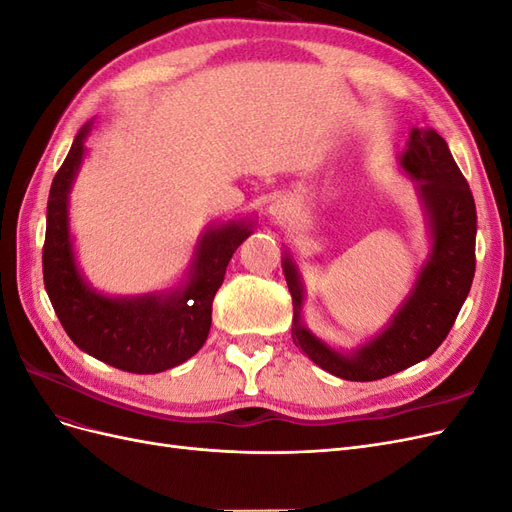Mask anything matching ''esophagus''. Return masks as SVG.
Instances as JSON below:
<instances>
[{
	"label": "esophagus",
	"mask_w": 512,
	"mask_h": 512,
	"mask_svg": "<svg viewBox=\"0 0 512 512\" xmlns=\"http://www.w3.org/2000/svg\"><path fill=\"white\" fill-rule=\"evenodd\" d=\"M290 203L286 198H277L275 203H271L269 205V215L271 218L275 220V222H282V220H286L288 218V213H290Z\"/></svg>",
	"instance_id": "34e87169"
}]
</instances>
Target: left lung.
<instances>
[{
  "label": "left lung",
  "mask_w": 512,
  "mask_h": 512,
  "mask_svg": "<svg viewBox=\"0 0 512 512\" xmlns=\"http://www.w3.org/2000/svg\"><path fill=\"white\" fill-rule=\"evenodd\" d=\"M399 168L412 179L429 230V254L408 297L386 327L356 346L335 350L303 324L305 286L292 254L286 250L282 269L292 294V342L329 374L371 382L425 361L438 350L474 280L476 207L466 177L461 175L444 138L433 128H412Z\"/></svg>",
  "instance_id": "8db88e82"
}]
</instances>
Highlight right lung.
<instances>
[{
    "label": "right lung",
    "mask_w": 512,
    "mask_h": 512,
    "mask_svg": "<svg viewBox=\"0 0 512 512\" xmlns=\"http://www.w3.org/2000/svg\"><path fill=\"white\" fill-rule=\"evenodd\" d=\"M91 126L94 121H87L76 134L51 185L42 250L44 288L61 327L83 352L130 374H160L192 359L207 342L215 292L256 220L211 224L198 237L190 267L175 288L136 297L96 290L79 269L70 235V192Z\"/></svg>",
    "instance_id": "1"
}]
</instances>
